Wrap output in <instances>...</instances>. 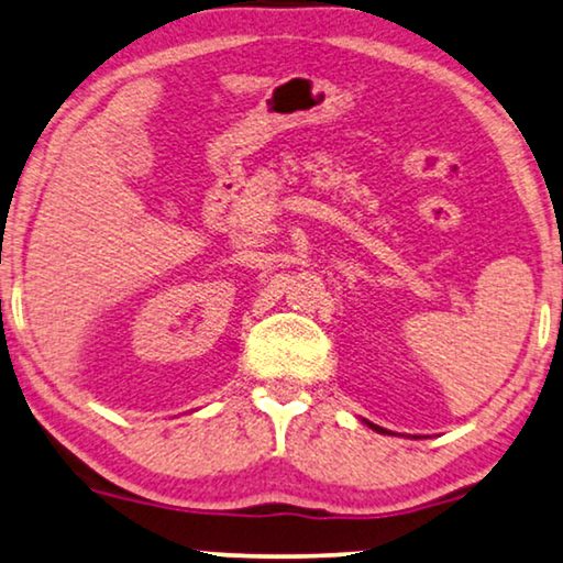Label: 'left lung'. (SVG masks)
Returning a JSON list of instances; mask_svg holds the SVG:
<instances>
[{
  "label": "left lung",
  "instance_id": "1",
  "mask_svg": "<svg viewBox=\"0 0 563 563\" xmlns=\"http://www.w3.org/2000/svg\"><path fill=\"white\" fill-rule=\"evenodd\" d=\"M369 429H375V431H379V433H385V429H379V426H375V423H369Z\"/></svg>",
  "mask_w": 563,
  "mask_h": 563
}]
</instances>
